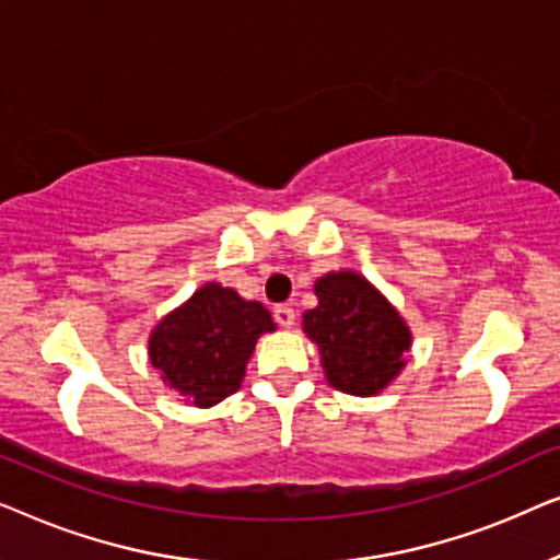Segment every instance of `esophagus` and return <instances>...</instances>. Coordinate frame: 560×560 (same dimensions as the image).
<instances>
[{"mask_svg": "<svg viewBox=\"0 0 560 560\" xmlns=\"http://www.w3.org/2000/svg\"><path fill=\"white\" fill-rule=\"evenodd\" d=\"M272 316H275V320H278L280 326H285V328H290L295 324V311L290 308V305H278V308L272 311Z\"/></svg>", "mask_w": 560, "mask_h": 560, "instance_id": "obj_1", "label": "esophagus"}]
</instances>
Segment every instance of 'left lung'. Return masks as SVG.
Listing matches in <instances>:
<instances>
[{
	"mask_svg": "<svg viewBox=\"0 0 560 560\" xmlns=\"http://www.w3.org/2000/svg\"><path fill=\"white\" fill-rule=\"evenodd\" d=\"M313 290L318 305L303 313V331L320 351L328 385L357 397L382 393L405 366L408 324L359 272H328Z\"/></svg>",
	"mask_w": 560,
	"mask_h": 560,
	"instance_id": "8db88e82",
	"label": "left lung"
}]
</instances>
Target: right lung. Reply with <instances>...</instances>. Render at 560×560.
I'll return each mask as SVG.
<instances>
[{
  "mask_svg": "<svg viewBox=\"0 0 560 560\" xmlns=\"http://www.w3.org/2000/svg\"><path fill=\"white\" fill-rule=\"evenodd\" d=\"M275 331L270 311L232 288L206 282L150 334V362L163 382L196 408L234 395L262 334Z\"/></svg>",
  "mask_w": 560,
  "mask_h": 560,
  "instance_id": "1",
  "label": "right lung"
}]
</instances>
